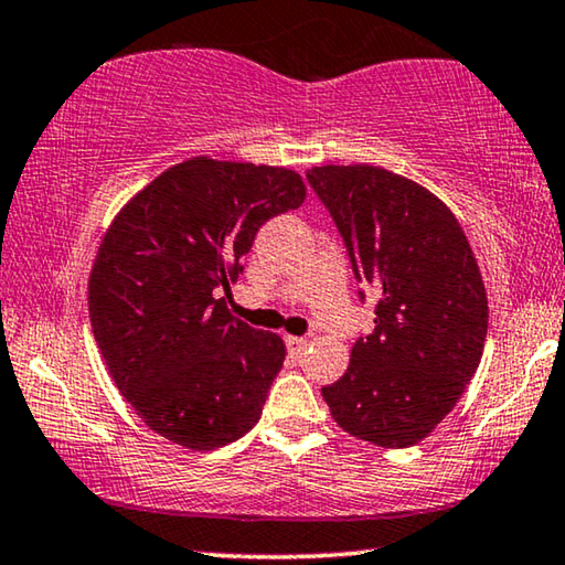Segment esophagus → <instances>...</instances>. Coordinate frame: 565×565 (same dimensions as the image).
I'll use <instances>...</instances> for the list:
<instances>
[{
  "mask_svg": "<svg viewBox=\"0 0 565 565\" xmlns=\"http://www.w3.org/2000/svg\"><path fill=\"white\" fill-rule=\"evenodd\" d=\"M286 350L291 352V355H305V350H307V344H309V340H305V337H294V334H286Z\"/></svg>",
  "mask_w": 565,
  "mask_h": 565,
  "instance_id": "obj_1",
  "label": "esophagus"
}]
</instances>
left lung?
<instances>
[{
    "label": "left lung",
    "instance_id": "obj_1",
    "mask_svg": "<svg viewBox=\"0 0 565 565\" xmlns=\"http://www.w3.org/2000/svg\"><path fill=\"white\" fill-rule=\"evenodd\" d=\"M355 279L377 291L375 330L322 395L344 431L383 449L426 439L482 360L487 291L465 231L418 182L373 164L311 167Z\"/></svg>",
    "mask_w": 565,
    "mask_h": 565
}]
</instances>
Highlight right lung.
<instances>
[{
	"mask_svg": "<svg viewBox=\"0 0 565 565\" xmlns=\"http://www.w3.org/2000/svg\"><path fill=\"white\" fill-rule=\"evenodd\" d=\"M305 198L286 167L192 157L108 225L88 279L90 324L116 388L154 434L210 451L258 424L284 340L235 319L217 294L238 279L260 225Z\"/></svg>",
	"mask_w": 565,
	"mask_h": 565,
	"instance_id": "1",
	"label": "right lung"
}]
</instances>
